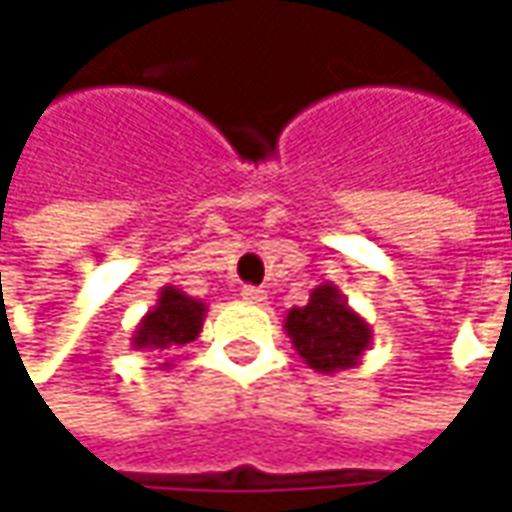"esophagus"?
Here are the masks:
<instances>
[{"instance_id":"obj_1","label":"esophagus","mask_w":512,"mask_h":512,"mask_svg":"<svg viewBox=\"0 0 512 512\" xmlns=\"http://www.w3.org/2000/svg\"><path fill=\"white\" fill-rule=\"evenodd\" d=\"M240 296H243L246 302H252V305H263V302H266V293H263L260 287H243Z\"/></svg>"}]
</instances>
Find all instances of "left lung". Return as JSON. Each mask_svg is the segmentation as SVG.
<instances>
[{"mask_svg": "<svg viewBox=\"0 0 512 512\" xmlns=\"http://www.w3.org/2000/svg\"><path fill=\"white\" fill-rule=\"evenodd\" d=\"M284 332L299 358L317 373L356 367L373 341L370 323L332 281L317 284L305 305L284 314Z\"/></svg>", "mask_w": 512, "mask_h": 512, "instance_id": "obj_1", "label": "left lung"}]
</instances>
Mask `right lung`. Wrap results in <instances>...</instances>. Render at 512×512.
I'll list each match as a JSON object with an SVG mask.
<instances>
[{
  "instance_id": "add662e5",
  "label": "right lung",
  "mask_w": 512,
  "mask_h": 512,
  "mask_svg": "<svg viewBox=\"0 0 512 512\" xmlns=\"http://www.w3.org/2000/svg\"><path fill=\"white\" fill-rule=\"evenodd\" d=\"M204 317H207V302L165 284L154 305L139 320L130 344L139 353H171L177 347L192 344L201 335ZM168 367H171V358L159 364V370H168Z\"/></svg>"
}]
</instances>
